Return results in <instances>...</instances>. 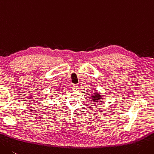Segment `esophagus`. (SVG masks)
Masks as SVG:
<instances>
[{"instance_id":"34e87169","label":"esophagus","mask_w":154,"mask_h":154,"mask_svg":"<svg viewBox=\"0 0 154 154\" xmlns=\"http://www.w3.org/2000/svg\"><path fill=\"white\" fill-rule=\"evenodd\" d=\"M78 87H79V86H78V85H77V84H73V85H72V88L74 89H77Z\"/></svg>"}]
</instances>
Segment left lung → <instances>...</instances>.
Segmentation results:
<instances>
[{
  "mask_svg": "<svg viewBox=\"0 0 154 154\" xmlns=\"http://www.w3.org/2000/svg\"><path fill=\"white\" fill-rule=\"evenodd\" d=\"M93 101H97V100H99V99H101V96L99 95H98V94H97V93H96L95 95H93Z\"/></svg>",
  "mask_w": 154,
  "mask_h": 154,
  "instance_id": "obj_1",
  "label": "left lung"
}]
</instances>
